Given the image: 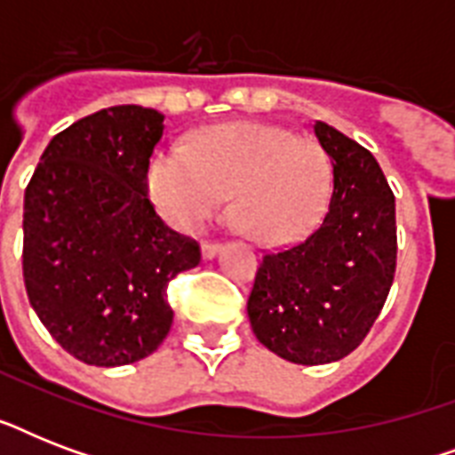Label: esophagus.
Instances as JSON below:
<instances>
[{
  "mask_svg": "<svg viewBox=\"0 0 455 455\" xmlns=\"http://www.w3.org/2000/svg\"><path fill=\"white\" fill-rule=\"evenodd\" d=\"M220 248L221 245L217 241H205L203 245H200V252H203V257H205V259H210V257H214L217 252H220Z\"/></svg>",
  "mask_w": 455,
  "mask_h": 455,
  "instance_id": "34e87169",
  "label": "esophagus"
}]
</instances>
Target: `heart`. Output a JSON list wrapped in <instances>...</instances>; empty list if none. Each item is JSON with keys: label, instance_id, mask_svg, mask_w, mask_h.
<instances>
[{"label": "heart", "instance_id": "1", "mask_svg": "<svg viewBox=\"0 0 455 455\" xmlns=\"http://www.w3.org/2000/svg\"><path fill=\"white\" fill-rule=\"evenodd\" d=\"M332 186L331 156L316 139L271 124H217L188 146H164L146 167V193L170 227L196 231L231 191L238 227L264 245H285L323 217Z\"/></svg>", "mask_w": 455, "mask_h": 455}]
</instances>
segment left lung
<instances>
[{
    "label": "left lung",
    "instance_id": "obj_1",
    "mask_svg": "<svg viewBox=\"0 0 455 455\" xmlns=\"http://www.w3.org/2000/svg\"><path fill=\"white\" fill-rule=\"evenodd\" d=\"M332 163L323 217L288 248L264 252L248 298L252 332L302 366L331 363L363 342L396 269L395 193L354 139L314 124Z\"/></svg>",
    "mask_w": 455,
    "mask_h": 455
}]
</instances>
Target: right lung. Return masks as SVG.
I'll list each match as a JSON object with an SVG mask.
<instances>
[{
	"label": "right lung",
	"instance_id": "right-lung-1",
	"mask_svg": "<svg viewBox=\"0 0 455 455\" xmlns=\"http://www.w3.org/2000/svg\"><path fill=\"white\" fill-rule=\"evenodd\" d=\"M164 116L113 106L59 132L39 157L23 205V281L32 309L75 359L124 366L170 332L167 285L200 262L146 193Z\"/></svg>",
	"mask_w": 455,
	"mask_h": 455
}]
</instances>
